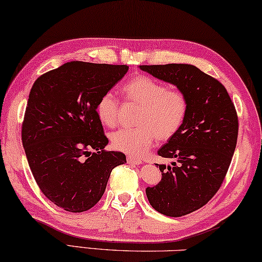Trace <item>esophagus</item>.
Listing matches in <instances>:
<instances>
[{
	"label": "esophagus",
	"instance_id": "esophagus-1",
	"mask_svg": "<svg viewBox=\"0 0 262 262\" xmlns=\"http://www.w3.org/2000/svg\"><path fill=\"white\" fill-rule=\"evenodd\" d=\"M127 161H128V163H133V164H137V165L141 164V160H140V158L134 157V156H128Z\"/></svg>",
	"mask_w": 262,
	"mask_h": 262
}]
</instances>
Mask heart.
<instances>
[{"mask_svg": "<svg viewBox=\"0 0 262 262\" xmlns=\"http://www.w3.org/2000/svg\"><path fill=\"white\" fill-rule=\"evenodd\" d=\"M127 100L139 105L134 128H123L111 135L116 150L132 156H142L152 146L155 139L169 140L184 125L188 111L186 95L148 76H137L122 88ZM98 118L106 127L118 122V101L111 92L99 98L95 106Z\"/></svg>", "mask_w": 262, "mask_h": 262, "instance_id": "heart-1", "label": "heart"}]
</instances>
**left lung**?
<instances>
[{
  "label": "left lung",
  "instance_id": "obj_1",
  "mask_svg": "<svg viewBox=\"0 0 262 262\" xmlns=\"http://www.w3.org/2000/svg\"><path fill=\"white\" fill-rule=\"evenodd\" d=\"M142 71L174 84L186 95L184 125L157 154L171 165L156 164L161 181L146 188L155 210L184 216L209 202L226 175L236 150L238 118L226 88L217 79L188 64L140 65Z\"/></svg>",
  "mask_w": 262,
  "mask_h": 262
}]
</instances>
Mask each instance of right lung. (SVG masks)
<instances>
[{
    "label": "right lung",
    "mask_w": 262,
    "mask_h": 262,
    "mask_svg": "<svg viewBox=\"0 0 262 262\" xmlns=\"http://www.w3.org/2000/svg\"><path fill=\"white\" fill-rule=\"evenodd\" d=\"M127 71V65L70 61L39 76L32 85L23 146L43 194L66 211L94 207L112 169L127 163L122 152L104 150L108 140L95 111L99 98Z\"/></svg>",
    "instance_id": "add662e5"
}]
</instances>
